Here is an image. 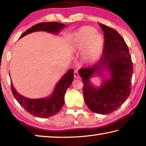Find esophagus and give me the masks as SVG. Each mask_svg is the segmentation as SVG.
Wrapping results in <instances>:
<instances>
[{
    "label": "esophagus",
    "mask_w": 146,
    "mask_h": 146,
    "mask_svg": "<svg viewBox=\"0 0 146 146\" xmlns=\"http://www.w3.org/2000/svg\"><path fill=\"white\" fill-rule=\"evenodd\" d=\"M74 77L76 78H80V75H79V74L78 73V71L77 70H75V72H74Z\"/></svg>",
    "instance_id": "obj_1"
}]
</instances>
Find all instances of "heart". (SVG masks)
Wrapping results in <instances>:
<instances>
[{
  "label": "heart",
  "mask_w": 146,
  "mask_h": 146,
  "mask_svg": "<svg viewBox=\"0 0 146 146\" xmlns=\"http://www.w3.org/2000/svg\"><path fill=\"white\" fill-rule=\"evenodd\" d=\"M72 44L76 49H83L82 55L84 60L88 62H93L99 58L102 53L104 39L95 28L85 26L75 32Z\"/></svg>",
  "instance_id": "1"
}]
</instances>
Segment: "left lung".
Listing matches in <instances>:
<instances>
[{
    "instance_id": "left-lung-1",
    "label": "left lung",
    "mask_w": 146,
    "mask_h": 146,
    "mask_svg": "<svg viewBox=\"0 0 146 146\" xmlns=\"http://www.w3.org/2000/svg\"><path fill=\"white\" fill-rule=\"evenodd\" d=\"M99 25L105 38L102 55L98 63L80 69L78 73L82 77L86 105L94 113L107 115L118 109L129 96L133 67L129 49L122 36L110 27ZM104 70L110 78H105L99 88L91 85L90 78L95 74L104 76Z\"/></svg>"
}]
</instances>
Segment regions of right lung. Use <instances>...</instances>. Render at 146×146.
I'll use <instances>...</instances> for the list:
<instances>
[{
	"instance_id": "1",
	"label": "right lung",
	"mask_w": 146,
	"mask_h": 146,
	"mask_svg": "<svg viewBox=\"0 0 146 146\" xmlns=\"http://www.w3.org/2000/svg\"><path fill=\"white\" fill-rule=\"evenodd\" d=\"M66 25L57 22H48L35 24L23 33L20 38L26 35L35 31H44L51 33H58L59 31L66 28ZM74 71L70 69L63 76L60 81L56 84L54 91L48 98L31 99L20 95L14 88L13 84L11 83L12 93L26 111L36 117L48 118L56 115L59 112L64 104V96L66 90L71 86L73 80Z\"/></svg>"
}]
</instances>
